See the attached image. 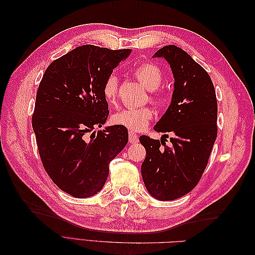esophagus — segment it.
<instances>
[{
    "label": "esophagus",
    "instance_id": "esophagus-1",
    "mask_svg": "<svg viewBox=\"0 0 255 255\" xmlns=\"http://www.w3.org/2000/svg\"><path fill=\"white\" fill-rule=\"evenodd\" d=\"M128 140L130 143H137L138 142V136L132 132V130H129L128 132Z\"/></svg>",
    "mask_w": 255,
    "mask_h": 255
}]
</instances>
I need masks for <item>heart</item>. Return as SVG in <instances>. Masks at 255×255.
I'll list each match as a JSON object with an SVG mask.
<instances>
[{
    "label": "heart",
    "instance_id": "b5f03b06",
    "mask_svg": "<svg viewBox=\"0 0 255 255\" xmlns=\"http://www.w3.org/2000/svg\"><path fill=\"white\" fill-rule=\"evenodd\" d=\"M136 78L142 83L145 88L150 91H154L152 100L154 102L159 101V96L155 94V90L163 83V73L157 66L144 63L135 70ZM119 80L116 74H111L103 85V96L107 103L115 104L118 99ZM153 118V112L150 107H134V109H125L115 113L112 116V122L115 126L127 128L132 132H139L149 126Z\"/></svg>",
    "mask_w": 255,
    "mask_h": 255
}]
</instances>
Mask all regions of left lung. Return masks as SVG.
Listing matches in <instances>:
<instances>
[{
    "instance_id": "obj_1",
    "label": "left lung",
    "mask_w": 255,
    "mask_h": 255,
    "mask_svg": "<svg viewBox=\"0 0 255 255\" xmlns=\"http://www.w3.org/2000/svg\"><path fill=\"white\" fill-rule=\"evenodd\" d=\"M153 57L164 58L174 79L171 103L154 127L165 137L170 135V144L140 136L146 152L141 175L153 198L171 201L188 194L201 179L217 137L218 106L210 75L189 54L166 45Z\"/></svg>"
}]
</instances>
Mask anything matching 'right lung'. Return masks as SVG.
<instances>
[{
    "mask_svg": "<svg viewBox=\"0 0 255 255\" xmlns=\"http://www.w3.org/2000/svg\"><path fill=\"white\" fill-rule=\"evenodd\" d=\"M130 52L82 45L54 60L42 76L32 118L38 150L52 181L72 197L98 194L111 160L128 143L123 127L91 132L109 117L104 82Z\"/></svg>",
    "mask_w": 255,
    "mask_h": 255,
    "instance_id": "obj_1",
    "label": "right lung"
}]
</instances>
